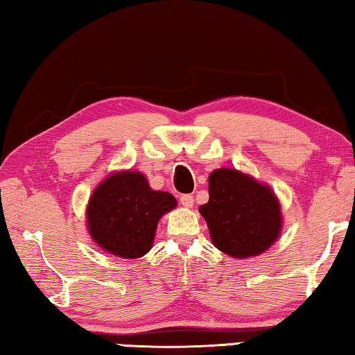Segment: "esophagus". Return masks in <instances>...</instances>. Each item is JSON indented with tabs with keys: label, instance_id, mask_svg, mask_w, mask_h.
<instances>
[{
	"label": "esophagus",
	"instance_id": "obj_1",
	"mask_svg": "<svg viewBox=\"0 0 355 355\" xmlns=\"http://www.w3.org/2000/svg\"><path fill=\"white\" fill-rule=\"evenodd\" d=\"M181 204L184 207H191L193 206V195H182L181 196Z\"/></svg>",
	"mask_w": 355,
	"mask_h": 355
}]
</instances>
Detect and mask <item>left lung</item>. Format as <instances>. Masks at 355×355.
I'll list each match as a JSON object with an SVG mask.
<instances>
[{"instance_id":"8db88e82","label":"left lung","mask_w":355,"mask_h":355,"mask_svg":"<svg viewBox=\"0 0 355 355\" xmlns=\"http://www.w3.org/2000/svg\"><path fill=\"white\" fill-rule=\"evenodd\" d=\"M209 195L200 212L214 245L227 256H257L281 234L277 198L246 174L231 168L214 171L209 176Z\"/></svg>"}]
</instances>
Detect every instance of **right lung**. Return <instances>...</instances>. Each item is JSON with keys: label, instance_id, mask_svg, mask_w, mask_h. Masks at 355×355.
Listing matches in <instances>:
<instances>
[{"label": "right lung", "instance_id": "right-lung-1", "mask_svg": "<svg viewBox=\"0 0 355 355\" xmlns=\"http://www.w3.org/2000/svg\"><path fill=\"white\" fill-rule=\"evenodd\" d=\"M174 207V196L149 189L141 173H116L93 191L87 225L104 251L137 259L151 250L160 216Z\"/></svg>", "mask_w": 355, "mask_h": 355}]
</instances>
